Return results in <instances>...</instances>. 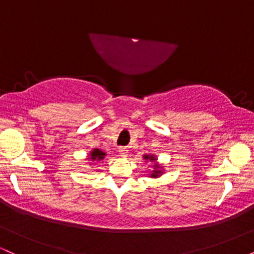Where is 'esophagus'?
I'll return each mask as SVG.
<instances>
[{
    "mask_svg": "<svg viewBox=\"0 0 254 254\" xmlns=\"http://www.w3.org/2000/svg\"><path fill=\"white\" fill-rule=\"evenodd\" d=\"M118 151H119V154H121V156H127L129 149H127V147H119L118 148Z\"/></svg>",
    "mask_w": 254,
    "mask_h": 254,
    "instance_id": "esophagus-1",
    "label": "esophagus"
}]
</instances>
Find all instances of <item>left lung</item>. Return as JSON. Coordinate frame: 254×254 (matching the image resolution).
<instances>
[{"label": "left lung", "mask_w": 254, "mask_h": 254, "mask_svg": "<svg viewBox=\"0 0 254 254\" xmlns=\"http://www.w3.org/2000/svg\"><path fill=\"white\" fill-rule=\"evenodd\" d=\"M143 159H145V160H149V161H156V157L154 156V155H144L143 156ZM160 166H157V165H155V170L153 171V173L150 174V177L151 178H156V177H159L160 174H161V170H160Z\"/></svg>", "instance_id": "1"}]
</instances>
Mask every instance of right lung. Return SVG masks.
Instances as JSON below:
<instances>
[{
    "label": "right lung",
    "instance_id": "right-lung-1",
    "mask_svg": "<svg viewBox=\"0 0 254 254\" xmlns=\"http://www.w3.org/2000/svg\"><path fill=\"white\" fill-rule=\"evenodd\" d=\"M105 155H106V154H105L103 150L95 148V149H93L89 153V159L92 160V161H100V160H104Z\"/></svg>",
    "mask_w": 254,
    "mask_h": 254
}]
</instances>
